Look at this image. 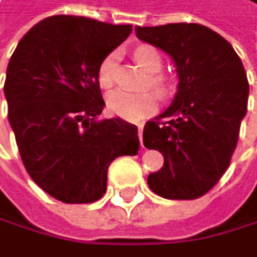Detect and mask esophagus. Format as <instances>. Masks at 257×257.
I'll return each mask as SVG.
<instances>
[{
  "instance_id": "34e87169",
  "label": "esophagus",
  "mask_w": 257,
  "mask_h": 257,
  "mask_svg": "<svg viewBox=\"0 0 257 257\" xmlns=\"http://www.w3.org/2000/svg\"><path fill=\"white\" fill-rule=\"evenodd\" d=\"M137 133H139V139H141V144H142V134H144V127L139 126V130H137Z\"/></svg>"
}]
</instances>
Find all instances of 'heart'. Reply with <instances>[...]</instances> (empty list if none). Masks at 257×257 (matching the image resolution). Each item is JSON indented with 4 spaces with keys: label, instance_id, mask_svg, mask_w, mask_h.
<instances>
[{
    "label": "heart",
    "instance_id": "obj_1",
    "mask_svg": "<svg viewBox=\"0 0 257 257\" xmlns=\"http://www.w3.org/2000/svg\"><path fill=\"white\" fill-rule=\"evenodd\" d=\"M116 55H107L97 69V83L102 88H110L113 83V69H115ZM134 60L148 74H158L163 69V58L160 52L150 45H141L134 50ZM152 85L161 94L167 93L169 83L163 77H152ZM156 96L153 93H133L124 90L112 91L107 97V107L110 113L120 116L127 121H141L145 116L152 115L156 110Z\"/></svg>",
    "mask_w": 257,
    "mask_h": 257
}]
</instances>
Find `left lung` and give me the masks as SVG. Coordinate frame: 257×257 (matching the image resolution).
Listing matches in <instances>:
<instances>
[{"label": "left lung", "instance_id": "obj_1", "mask_svg": "<svg viewBox=\"0 0 257 257\" xmlns=\"http://www.w3.org/2000/svg\"><path fill=\"white\" fill-rule=\"evenodd\" d=\"M136 36L171 56L178 77L172 104L144 126V145L164 156L148 186L164 199L201 197L229 167L246 115L242 60L223 36L197 23L136 27Z\"/></svg>", "mask_w": 257, "mask_h": 257}]
</instances>
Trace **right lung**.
<instances>
[{
  "mask_svg": "<svg viewBox=\"0 0 257 257\" xmlns=\"http://www.w3.org/2000/svg\"><path fill=\"white\" fill-rule=\"evenodd\" d=\"M131 31V25L53 15L23 36L9 60L4 96L22 161L61 202L101 199L110 163L139 152L136 124L97 118L105 105L97 69Z\"/></svg>",
  "mask_w": 257,
  "mask_h": 257,
  "instance_id": "add662e5",
  "label": "right lung"
}]
</instances>
